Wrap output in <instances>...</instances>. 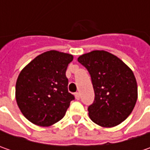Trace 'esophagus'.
Returning <instances> with one entry per match:
<instances>
[{
    "instance_id": "esophagus-1",
    "label": "esophagus",
    "mask_w": 150,
    "mask_h": 150,
    "mask_svg": "<svg viewBox=\"0 0 150 150\" xmlns=\"http://www.w3.org/2000/svg\"><path fill=\"white\" fill-rule=\"evenodd\" d=\"M74 96H75V98H76L77 100H79V99H80V94H79V93H76L74 94Z\"/></svg>"
}]
</instances>
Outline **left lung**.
<instances>
[{
	"instance_id": "left-lung-1",
	"label": "left lung",
	"mask_w": 150,
	"mask_h": 150,
	"mask_svg": "<svg viewBox=\"0 0 150 150\" xmlns=\"http://www.w3.org/2000/svg\"><path fill=\"white\" fill-rule=\"evenodd\" d=\"M89 72L95 93L88 107L91 120L103 128L120 124L129 116L138 98V86L133 71L118 57L95 50L78 57Z\"/></svg>"
}]
</instances>
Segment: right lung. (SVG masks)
Returning a JSON list of instances; mask_svg holds the SVG:
<instances>
[{"instance_id":"right-lung-1","label":"right lung","mask_w":150,"mask_h":150,"mask_svg":"<svg viewBox=\"0 0 150 150\" xmlns=\"http://www.w3.org/2000/svg\"><path fill=\"white\" fill-rule=\"evenodd\" d=\"M72 60V54L52 50L38 55L21 71L16 83V103L32 124L48 127L64 117L74 99L66 77Z\"/></svg>"}]
</instances>
